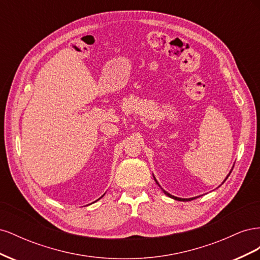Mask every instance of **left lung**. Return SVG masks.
<instances>
[{
  "label": "left lung",
  "mask_w": 260,
  "mask_h": 260,
  "mask_svg": "<svg viewBox=\"0 0 260 260\" xmlns=\"http://www.w3.org/2000/svg\"><path fill=\"white\" fill-rule=\"evenodd\" d=\"M154 179H155V178H154ZM155 181H156V179H155ZM156 183L158 184V182H157V181H156ZM161 190H162V188H161ZM162 191H164V193H165V194L168 195L169 198H171V199H175V200H177V201H192V200H193V199H187V200H185V199H179V198H176V196H172L171 194H169L168 192H166L165 190H162ZM194 199H195V198H194Z\"/></svg>",
  "instance_id": "8db88e82"
}]
</instances>
